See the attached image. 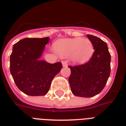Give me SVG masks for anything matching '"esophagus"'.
Wrapping results in <instances>:
<instances>
[{"mask_svg": "<svg viewBox=\"0 0 126 126\" xmlns=\"http://www.w3.org/2000/svg\"><path fill=\"white\" fill-rule=\"evenodd\" d=\"M62 65H63V67H65L68 66V63H67V61H62Z\"/></svg>", "mask_w": 126, "mask_h": 126, "instance_id": "1", "label": "esophagus"}]
</instances>
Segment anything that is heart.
<instances>
[{
	"mask_svg": "<svg viewBox=\"0 0 126 126\" xmlns=\"http://www.w3.org/2000/svg\"><path fill=\"white\" fill-rule=\"evenodd\" d=\"M55 49L63 57H71L76 63L88 61L94 53V45L88 38L79 37L63 39L57 42Z\"/></svg>",
	"mask_w": 126,
	"mask_h": 126,
	"instance_id": "1",
	"label": "heart"
}]
</instances>
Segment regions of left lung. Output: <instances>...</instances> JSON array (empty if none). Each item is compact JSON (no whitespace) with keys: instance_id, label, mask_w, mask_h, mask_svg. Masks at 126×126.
Wrapping results in <instances>:
<instances>
[{"instance_id":"obj_1","label":"left lung","mask_w":126,"mask_h":126,"mask_svg":"<svg viewBox=\"0 0 126 126\" xmlns=\"http://www.w3.org/2000/svg\"><path fill=\"white\" fill-rule=\"evenodd\" d=\"M95 49L92 57L82 65L69 66L71 73L69 82L75 95L91 97L103 90L110 73V54L105 42L87 34Z\"/></svg>"}]
</instances>
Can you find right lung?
I'll list each match as a JSON object with an SVG mask.
<instances>
[{"label":"right lung","mask_w":126,"mask_h":126,"mask_svg":"<svg viewBox=\"0 0 126 126\" xmlns=\"http://www.w3.org/2000/svg\"><path fill=\"white\" fill-rule=\"evenodd\" d=\"M49 38H25L13 46L10 59V73L17 87L31 96L47 94L51 80L62 68V63L54 64L38 60Z\"/></svg>","instance_id":"1"}]
</instances>
